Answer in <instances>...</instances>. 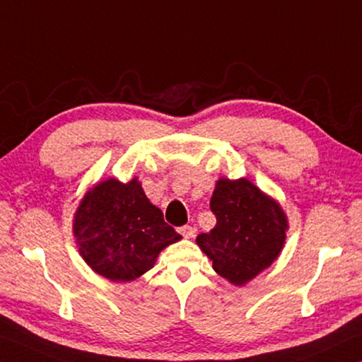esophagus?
Listing matches in <instances>:
<instances>
[{"instance_id": "esophagus-1", "label": "esophagus", "mask_w": 362, "mask_h": 362, "mask_svg": "<svg viewBox=\"0 0 362 362\" xmlns=\"http://www.w3.org/2000/svg\"><path fill=\"white\" fill-rule=\"evenodd\" d=\"M179 233L183 238H193L194 236V228L189 225H183L179 228Z\"/></svg>"}]
</instances>
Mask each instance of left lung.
Masks as SVG:
<instances>
[{"label":"left lung","instance_id":"left-lung-1","mask_svg":"<svg viewBox=\"0 0 362 362\" xmlns=\"http://www.w3.org/2000/svg\"><path fill=\"white\" fill-rule=\"evenodd\" d=\"M211 211L217 223L196 243L220 276L241 286L279 255L287 228L284 212L247 179H220Z\"/></svg>","mask_w":362,"mask_h":362}]
</instances>
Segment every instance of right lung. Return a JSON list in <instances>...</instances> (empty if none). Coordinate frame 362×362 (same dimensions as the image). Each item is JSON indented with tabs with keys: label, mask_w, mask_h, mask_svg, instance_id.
I'll return each mask as SVG.
<instances>
[{
	"label": "right lung",
	"mask_w": 362,
	"mask_h": 362,
	"mask_svg": "<svg viewBox=\"0 0 362 362\" xmlns=\"http://www.w3.org/2000/svg\"><path fill=\"white\" fill-rule=\"evenodd\" d=\"M79 254L112 281H132L153 267L161 250L180 240L137 179H108L84 196L73 223Z\"/></svg>",
	"instance_id": "obj_1"
}]
</instances>
